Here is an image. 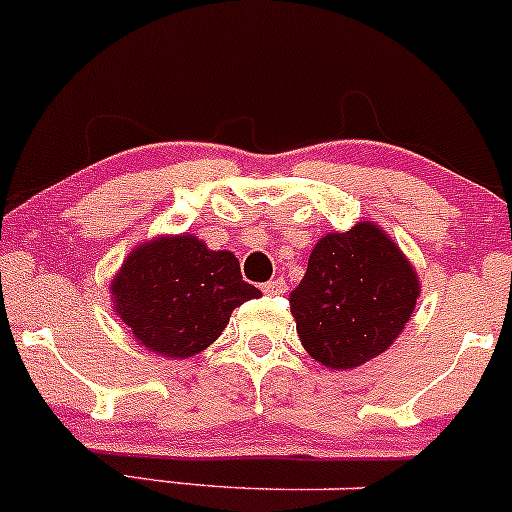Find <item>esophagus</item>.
<instances>
[{
  "instance_id": "esophagus-1",
  "label": "esophagus",
  "mask_w": 512,
  "mask_h": 512,
  "mask_svg": "<svg viewBox=\"0 0 512 512\" xmlns=\"http://www.w3.org/2000/svg\"><path fill=\"white\" fill-rule=\"evenodd\" d=\"M285 290H288V285H285L283 278H273L263 285V293L266 295H283Z\"/></svg>"
}]
</instances>
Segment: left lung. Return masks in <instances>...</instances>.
<instances>
[{
	"mask_svg": "<svg viewBox=\"0 0 512 512\" xmlns=\"http://www.w3.org/2000/svg\"><path fill=\"white\" fill-rule=\"evenodd\" d=\"M420 295L415 271L376 224L361 222L317 241L290 293L307 354L327 368H354L403 332Z\"/></svg>",
	"mask_w": 512,
	"mask_h": 512,
	"instance_id": "left-lung-1",
	"label": "left lung"
}]
</instances>
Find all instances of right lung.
<instances>
[{
    "mask_svg": "<svg viewBox=\"0 0 512 512\" xmlns=\"http://www.w3.org/2000/svg\"><path fill=\"white\" fill-rule=\"evenodd\" d=\"M117 312L141 344L170 359L210 346L246 300L261 295L229 251L195 236H168L131 251L112 283Z\"/></svg>",
    "mask_w": 512,
    "mask_h": 512,
    "instance_id": "1",
    "label": "right lung"
}]
</instances>
